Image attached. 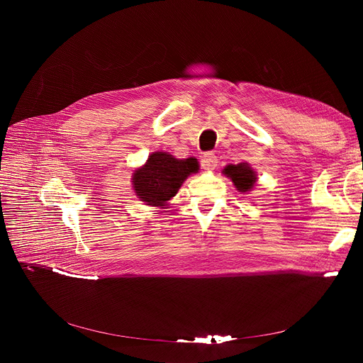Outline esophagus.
I'll use <instances>...</instances> for the list:
<instances>
[{
  "label": "esophagus",
  "instance_id": "esophagus-1",
  "mask_svg": "<svg viewBox=\"0 0 363 363\" xmlns=\"http://www.w3.org/2000/svg\"><path fill=\"white\" fill-rule=\"evenodd\" d=\"M217 164H218V160H217L214 152H206V153L202 155V158H201V167H202L203 169H208V171H210V169H214V168L217 167Z\"/></svg>",
  "mask_w": 363,
  "mask_h": 363
}]
</instances>
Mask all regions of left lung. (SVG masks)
<instances>
[{
  "label": "left lung",
  "instance_id": "1",
  "mask_svg": "<svg viewBox=\"0 0 363 363\" xmlns=\"http://www.w3.org/2000/svg\"><path fill=\"white\" fill-rule=\"evenodd\" d=\"M227 177H230L241 192L250 191L255 184V174L248 167V164H238V165H228L223 171Z\"/></svg>",
  "mask_w": 363,
  "mask_h": 363
}]
</instances>
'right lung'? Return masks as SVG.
Here are the masks:
<instances>
[{
    "label": "right lung",
    "mask_w": 363,
    "mask_h": 363,
    "mask_svg": "<svg viewBox=\"0 0 363 363\" xmlns=\"http://www.w3.org/2000/svg\"><path fill=\"white\" fill-rule=\"evenodd\" d=\"M195 172H198L196 160H177L165 152H155L142 168L135 171L133 189L146 205L164 206Z\"/></svg>",
    "instance_id": "1"
}]
</instances>
